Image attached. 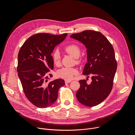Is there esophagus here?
I'll return each instance as SVG.
<instances>
[{"label": "esophagus", "mask_w": 135, "mask_h": 135, "mask_svg": "<svg viewBox=\"0 0 135 135\" xmlns=\"http://www.w3.org/2000/svg\"><path fill=\"white\" fill-rule=\"evenodd\" d=\"M71 81H70V80H66L65 81V83L66 84H68V83H70Z\"/></svg>", "instance_id": "esophagus-1"}]
</instances>
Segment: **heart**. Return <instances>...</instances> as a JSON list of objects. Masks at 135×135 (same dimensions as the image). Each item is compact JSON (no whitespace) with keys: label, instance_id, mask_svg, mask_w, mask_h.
<instances>
[{"label":"heart","instance_id":"obj_1","mask_svg":"<svg viewBox=\"0 0 135 135\" xmlns=\"http://www.w3.org/2000/svg\"><path fill=\"white\" fill-rule=\"evenodd\" d=\"M66 52L70 54L73 57L77 58L80 56L81 48L80 46L76 43H71L65 47ZM52 60L54 65L57 66L60 63V55L58 50L54 51L52 54ZM78 69L74 68L65 67L60 69L57 72V75L59 78L66 80H71L75 75L78 74Z\"/></svg>","mask_w":135,"mask_h":135}]
</instances>
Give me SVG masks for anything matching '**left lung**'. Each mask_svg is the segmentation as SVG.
I'll return each mask as SVG.
<instances>
[{"label": "left lung", "mask_w": 135, "mask_h": 135, "mask_svg": "<svg viewBox=\"0 0 135 135\" xmlns=\"http://www.w3.org/2000/svg\"><path fill=\"white\" fill-rule=\"evenodd\" d=\"M70 37L85 46L88 62L83 74L91 75L92 79L90 84L85 80L79 81L80 88L76 92V98L85 106H95L108 97L113 88L117 69L113 47L105 36L98 31L84 30L74 33Z\"/></svg>", "instance_id": "1"}]
</instances>
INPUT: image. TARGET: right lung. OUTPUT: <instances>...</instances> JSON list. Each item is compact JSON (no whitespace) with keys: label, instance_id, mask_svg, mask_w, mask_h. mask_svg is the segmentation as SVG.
Returning <instances> with one entry per match:
<instances>
[{"label":"right lung","instance_id":"obj_1","mask_svg":"<svg viewBox=\"0 0 135 135\" xmlns=\"http://www.w3.org/2000/svg\"><path fill=\"white\" fill-rule=\"evenodd\" d=\"M67 35L37 33L28 38L19 51L18 78L26 97L36 107L52 106L57 99L59 88L65 84L62 79L47 82L48 73L54 68L51 53ZM49 75L51 78L52 75Z\"/></svg>","mask_w":135,"mask_h":135}]
</instances>
